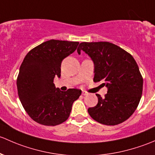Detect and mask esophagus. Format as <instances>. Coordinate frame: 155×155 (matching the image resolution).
I'll return each mask as SVG.
<instances>
[{
  "label": "esophagus",
  "mask_w": 155,
  "mask_h": 155,
  "mask_svg": "<svg viewBox=\"0 0 155 155\" xmlns=\"http://www.w3.org/2000/svg\"><path fill=\"white\" fill-rule=\"evenodd\" d=\"M87 94H88V93H87L86 91H83V92H82V95H87Z\"/></svg>",
  "instance_id": "esophagus-1"
}]
</instances>
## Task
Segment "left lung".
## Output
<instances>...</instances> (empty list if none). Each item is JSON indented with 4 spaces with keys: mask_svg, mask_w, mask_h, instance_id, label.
<instances>
[{
    "mask_svg": "<svg viewBox=\"0 0 155 155\" xmlns=\"http://www.w3.org/2000/svg\"><path fill=\"white\" fill-rule=\"evenodd\" d=\"M84 51L95 65L93 81H103L107 93L98 104L89 107V116L99 123L116 125L127 120L134 113L143 93V78L130 54L108 42H81L78 53Z\"/></svg>",
    "mask_w": 155,
    "mask_h": 155,
    "instance_id": "left-lung-1",
    "label": "left lung"
}]
</instances>
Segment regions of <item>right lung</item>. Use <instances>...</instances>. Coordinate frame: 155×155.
I'll use <instances>...</instances> for the list:
<instances>
[{
  "instance_id": "1",
  "label": "right lung",
  "mask_w": 155,
  "mask_h": 155,
  "mask_svg": "<svg viewBox=\"0 0 155 155\" xmlns=\"http://www.w3.org/2000/svg\"><path fill=\"white\" fill-rule=\"evenodd\" d=\"M78 42L51 40L31 49L20 66L16 84L21 103L27 113L40 125L55 126L68 119L74 101L81 95L78 89L63 92L56 88L63 59L77 49Z\"/></svg>"
}]
</instances>
